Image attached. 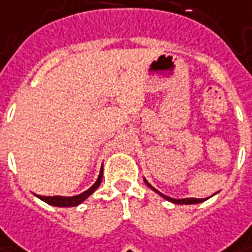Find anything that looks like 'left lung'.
I'll return each instance as SVG.
<instances>
[{
	"label": "left lung",
	"mask_w": 252,
	"mask_h": 252,
	"mask_svg": "<svg viewBox=\"0 0 252 252\" xmlns=\"http://www.w3.org/2000/svg\"><path fill=\"white\" fill-rule=\"evenodd\" d=\"M143 181H145V184H146V186L149 187V188H151L152 191H155V192H156V194H159V195H160L161 198H164V199H167L169 202H173V204H177V205H194V204H201V202H205L206 199H209V198H211V196H209V198H201V199H199V198H183V199H174V198H171V196H167V195H164V194H161L160 191H158V189H156L155 187L151 186V184L148 183V180H146V178H145V177H143ZM213 195H215V194H213ZM213 195H212V196H213Z\"/></svg>",
	"instance_id": "1"
}]
</instances>
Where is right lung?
<instances>
[{
  "label": "right lung",
  "instance_id": "1",
  "mask_svg": "<svg viewBox=\"0 0 252 252\" xmlns=\"http://www.w3.org/2000/svg\"><path fill=\"white\" fill-rule=\"evenodd\" d=\"M101 178H103V166L100 169L99 177L96 180V183L86 191H83L82 194H78V195L74 196H61V195H56V196H43V195H36L39 199L44 201L46 204L51 205V206H57V208H69V206H78L81 205L83 201H86L89 196L99 188L100 183H101Z\"/></svg>",
  "mask_w": 252,
  "mask_h": 252
}]
</instances>
